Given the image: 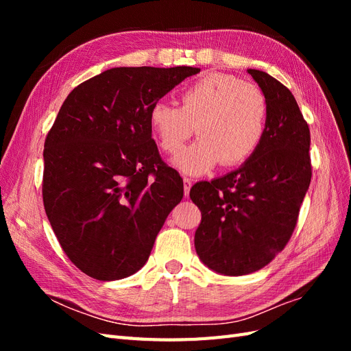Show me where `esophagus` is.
Masks as SVG:
<instances>
[{"label":"esophagus","instance_id":"obj_1","mask_svg":"<svg viewBox=\"0 0 351 351\" xmlns=\"http://www.w3.org/2000/svg\"><path fill=\"white\" fill-rule=\"evenodd\" d=\"M183 186H184V196H189L190 187H192V180L184 177V178H183Z\"/></svg>","mask_w":351,"mask_h":351}]
</instances>
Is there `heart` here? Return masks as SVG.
I'll list each match as a JSON object with an SVG mask.
<instances>
[{
  "label": "heart",
  "instance_id": "heart-1",
  "mask_svg": "<svg viewBox=\"0 0 351 351\" xmlns=\"http://www.w3.org/2000/svg\"><path fill=\"white\" fill-rule=\"evenodd\" d=\"M268 119V102L253 83L212 73L180 93V107L165 101L152 105L149 125L161 149L177 155L193 136L200 139L176 158L190 176L208 173L217 164L239 165L258 149Z\"/></svg>",
  "mask_w": 351,
  "mask_h": 351
}]
</instances>
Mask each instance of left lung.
Masks as SVG:
<instances>
[{"mask_svg":"<svg viewBox=\"0 0 351 351\" xmlns=\"http://www.w3.org/2000/svg\"><path fill=\"white\" fill-rule=\"evenodd\" d=\"M247 73L268 102L263 139L240 168L190 189L202 212L197 256L230 277L259 271L285 247L312 178L309 125L293 93L268 73Z\"/></svg>","mask_w":351,"mask_h":351,"instance_id":"1","label":"left lung"}]
</instances>
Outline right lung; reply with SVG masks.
<instances>
[{
    "label": "right lung",
    "instance_id": "obj_1",
    "mask_svg": "<svg viewBox=\"0 0 351 351\" xmlns=\"http://www.w3.org/2000/svg\"><path fill=\"white\" fill-rule=\"evenodd\" d=\"M196 67H114L79 84L45 139L42 197L76 267L99 281L130 277L183 197V180L159 156L152 105Z\"/></svg>",
    "mask_w": 351,
    "mask_h": 351
}]
</instances>
